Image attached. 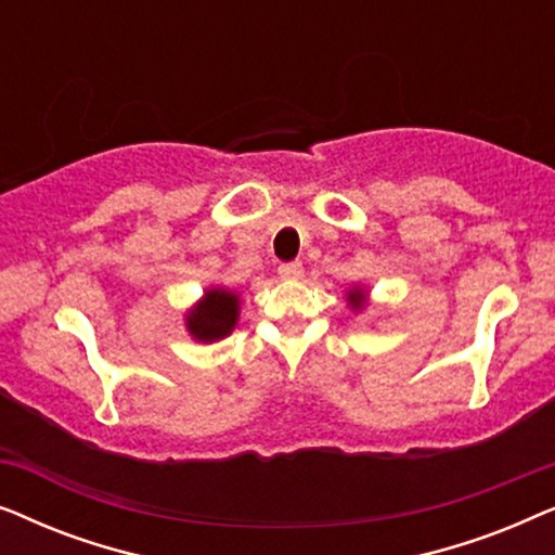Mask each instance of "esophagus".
Masks as SVG:
<instances>
[{
  "label": "esophagus",
  "mask_w": 555,
  "mask_h": 555,
  "mask_svg": "<svg viewBox=\"0 0 555 555\" xmlns=\"http://www.w3.org/2000/svg\"><path fill=\"white\" fill-rule=\"evenodd\" d=\"M302 264L300 262H285V264H280L278 268V275L280 278H285V280H298V278H302Z\"/></svg>",
  "instance_id": "1"
}]
</instances>
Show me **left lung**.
<instances>
[{
  "mask_svg": "<svg viewBox=\"0 0 555 555\" xmlns=\"http://www.w3.org/2000/svg\"><path fill=\"white\" fill-rule=\"evenodd\" d=\"M363 300H366V293H363V287H353V291H348V306H351L353 310H361Z\"/></svg>",
  "mask_w": 555,
  "mask_h": 555,
  "instance_id": "8db88e82",
  "label": "left lung"
}]
</instances>
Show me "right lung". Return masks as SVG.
I'll list each match as a JSON object with an SVG mask.
<instances>
[{
	"label": "right lung",
	"mask_w": 555,
	"mask_h": 555,
	"mask_svg": "<svg viewBox=\"0 0 555 555\" xmlns=\"http://www.w3.org/2000/svg\"><path fill=\"white\" fill-rule=\"evenodd\" d=\"M240 318V295L224 287H209L204 298L196 302L194 310L186 315V331L194 340L211 344L230 336Z\"/></svg>",
	"instance_id": "add662e5"
}]
</instances>
